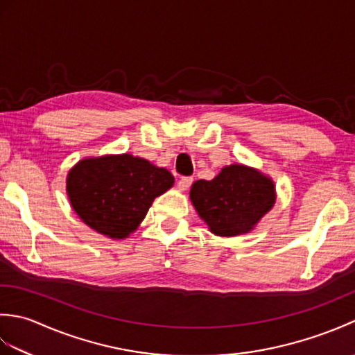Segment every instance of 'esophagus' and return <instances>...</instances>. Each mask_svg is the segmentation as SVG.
I'll list each match as a JSON object with an SVG mask.
<instances>
[{
	"label": "esophagus",
	"instance_id": "esophagus-1",
	"mask_svg": "<svg viewBox=\"0 0 355 355\" xmlns=\"http://www.w3.org/2000/svg\"><path fill=\"white\" fill-rule=\"evenodd\" d=\"M192 182H193L192 177H183V178L178 180L177 187H178L180 191H187V189H189V187H191Z\"/></svg>",
	"mask_w": 355,
	"mask_h": 355
}]
</instances>
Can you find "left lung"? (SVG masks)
I'll return each instance as SVG.
<instances>
[{
	"label": "left lung",
	"mask_w": 355,
	"mask_h": 355,
	"mask_svg": "<svg viewBox=\"0 0 355 355\" xmlns=\"http://www.w3.org/2000/svg\"><path fill=\"white\" fill-rule=\"evenodd\" d=\"M189 197L214 235L232 238L252 232L273 209L276 186L261 171L233 163L210 182H195Z\"/></svg>",
	"instance_id": "1"
}]
</instances>
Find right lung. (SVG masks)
<instances>
[{"instance_id": "add662e5", "label": "right lung", "mask_w": 355, "mask_h": 355, "mask_svg": "<svg viewBox=\"0 0 355 355\" xmlns=\"http://www.w3.org/2000/svg\"><path fill=\"white\" fill-rule=\"evenodd\" d=\"M173 186L172 173L131 154L87 157L67 175V195L89 229L123 239L139 227L158 195Z\"/></svg>"}]
</instances>
